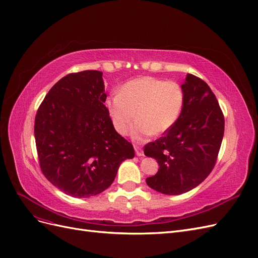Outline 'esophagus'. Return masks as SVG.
Wrapping results in <instances>:
<instances>
[{"instance_id":"34e87169","label":"esophagus","mask_w":258,"mask_h":258,"mask_svg":"<svg viewBox=\"0 0 258 258\" xmlns=\"http://www.w3.org/2000/svg\"><path fill=\"white\" fill-rule=\"evenodd\" d=\"M135 151H136V155L139 156V157H141V156H144V153L142 151V148L138 146V145H135Z\"/></svg>"}]
</instances>
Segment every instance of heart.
<instances>
[{
	"label": "heart",
	"instance_id": "1",
	"mask_svg": "<svg viewBox=\"0 0 258 258\" xmlns=\"http://www.w3.org/2000/svg\"><path fill=\"white\" fill-rule=\"evenodd\" d=\"M184 103L185 91L178 83L145 76L124 84L119 92L107 98L106 107L115 130L121 136L129 134L137 119L131 136L136 141H143L172 128Z\"/></svg>",
	"mask_w": 258,
	"mask_h": 258
}]
</instances>
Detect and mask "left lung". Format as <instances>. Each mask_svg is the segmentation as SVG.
Returning a JSON list of instances; mask_svg holds the SVG:
<instances>
[{
  "label": "left lung",
  "mask_w": 258,
  "mask_h": 258,
  "mask_svg": "<svg viewBox=\"0 0 258 258\" xmlns=\"http://www.w3.org/2000/svg\"><path fill=\"white\" fill-rule=\"evenodd\" d=\"M182 87L185 103L178 120L144 146L145 156L159 166L146 183L166 195L187 192L205 181L215 166L224 136V115L208 84L187 74Z\"/></svg>",
  "instance_id": "obj_1"
}]
</instances>
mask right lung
Masks as SVG:
<instances>
[{
    "mask_svg": "<svg viewBox=\"0 0 258 258\" xmlns=\"http://www.w3.org/2000/svg\"><path fill=\"white\" fill-rule=\"evenodd\" d=\"M102 72L68 74L38 107L34 137L43 174L61 191L88 198L111 186L134 146L116 132L107 107Z\"/></svg>",
    "mask_w": 258,
    "mask_h": 258,
    "instance_id": "1",
    "label": "right lung"
}]
</instances>
